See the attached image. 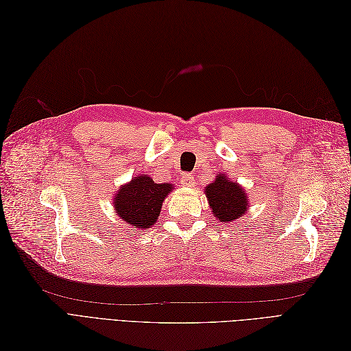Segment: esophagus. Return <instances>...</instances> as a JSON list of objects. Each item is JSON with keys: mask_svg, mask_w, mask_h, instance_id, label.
I'll use <instances>...</instances> for the list:
<instances>
[{"mask_svg": "<svg viewBox=\"0 0 351 351\" xmlns=\"http://www.w3.org/2000/svg\"><path fill=\"white\" fill-rule=\"evenodd\" d=\"M180 183H182L184 187H193L196 184V180L193 178V176L183 174L182 177H180Z\"/></svg>", "mask_w": 351, "mask_h": 351, "instance_id": "esophagus-1", "label": "esophagus"}]
</instances>
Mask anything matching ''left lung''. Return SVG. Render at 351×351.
<instances>
[{
    "label": "left lung",
    "mask_w": 351,
    "mask_h": 351,
    "mask_svg": "<svg viewBox=\"0 0 351 351\" xmlns=\"http://www.w3.org/2000/svg\"><path fill=\"white\" fill-rule=\"evenodd\" d=\"M212 212L222 224H228L246 214L249 208L247 195L237 182H232L226 174H218L215 182L205 187Z\"/></svg>",
    "instance_id": "left-lung-1"
}]
</instances>
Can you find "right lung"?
Here are the masks:
<instances>
[{
  "label": "right lung",
  "mask_w": 351,
  "mask_h": 351,
  "mask_svg": "<svg viewBox=\"0 0 351 351\" xmlns=\"http://www.w3.org/2000/svg\"><path fill=\"white\" fill-rule=\"evenodd\" d=\"M171 190L173 184H158L149 176L142 174L119 189L114 196V210L134 228H149L156 222L162 202Z\"/></svg>",
  "instance_id": "add662e5"
}]
</instances>
